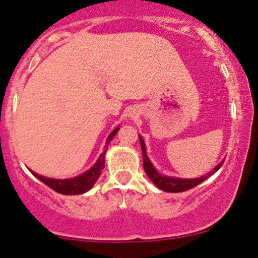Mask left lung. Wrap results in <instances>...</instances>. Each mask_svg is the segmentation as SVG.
<instances>
[{
  "label": "left lung",
  "mask_w": 258,
  "mask_h": 258,
  "mask_svg": "<svg viewBox=\"0 0 258 258\" xmlns=\"http://www.w3.org/2000/svg\"><path fill=\"white\" fill-rule=\"evenodd\" d=\"M140 142H141V148H142V154H143V167L144 170H146L147 175L149 176V178L153 181V183L157 188L161 190H164V191L168 192H181L185 191V190H189L194 188V186L199 185L200 183L206 181L210 177L211 175L214 174L215 171H217L218 169L222 167V164L224 163V160L221 162L220 164H217L216 167L214 168L213 171L208 172L207 175L201 176V177L197 178H178V177H171V176H162L158 174V171L154 168V165L151 164V162L147 156L146 153V146H144V142L142 137L140 136Z\"/></svg>",
  "instance_id": "1"
}]
</instances>
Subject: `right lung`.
<instances>
[{
  "label": "right lung",
  "mask_w": 258,
  "mask_h": 258,
  "mask_svg": "<svg viewBox=\"0 0 258 258\" xmlns=\"http://www.w3.org/2000/svg\"><path fill=\"white\" fill-rule=\"evenodd\" d=\"M119 128H116L114 132H111L110 135L108 136L107 142H105V150L100 155L96 163H95L93 167H91L89 170L84 172V174L76 176L74 178H68V179H55V178H48L43 177V176L37 175L36 172H33L34 176L40 179L41 182H43L44 184H47L49 188L55 190L56 192L62 194V195H80V194H83L88 191V190L93 188V185L96 183V181L100 177L102 169L104 168V156L105 151L108 149L109 143L110 141L114 139V136L117 134Z\"/></svg>",
  "instance_id": "right-lung-1"
}]
</instances>
